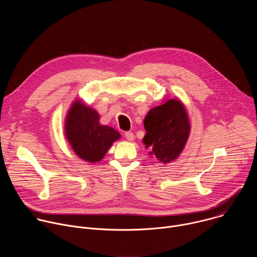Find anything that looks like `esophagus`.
<instances>
[{
    "mask_svg": "<svg viewBox=\"0 0 257 257\" xmlns=\"http://www.w3.org/2000/svg\"><path fill=\"white\" fill-rule=\"evenodd\" d=\"M125 137L127 138V140H129V141H132V140H134V134L132 133V132H125Z\"/></svg>",
    "mask_w": 257,
    "mask_h": 257,
    "instance_id": "34e87169",
    "label": "esophagus"
}]
</instances>
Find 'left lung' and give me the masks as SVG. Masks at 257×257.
<instances>
[{
    "label": "left lung",
    "instance_id": "left-lung-1",
    "mask_svg": "<svg viewBox=\"0 0 257 257\" xmlns=\"http://www.w3.org/2000/svg\"><path fill=\"white\" fill-rule=\"evenodd\" d=\"M146 133L142 142L150 155L163 164L176 160L190 134V123L186 108L181 100L172 98L158 105L146 115L143 122Z\"/></svg>",
    "mask_w": 257,
    "mask_h": 257
}]
</instances>
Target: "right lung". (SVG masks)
<instances>
[{"instance_id":"add662e5","label":"right lung","mask_w":257,"mask_h":257,"mask_svg":"<svg viewBox=\"0 0 257 257\" xmlns=\"http://www.w3.org/2000/svg\"><path fill=\"white\" fill-rule=\"evenodd\" d=\"M65 135L72 150L83 161L96 163L103 159L121 134L114 128L100 125L94 108L74 100L65 120Z\"/></svg>"}]
</instances>
